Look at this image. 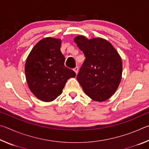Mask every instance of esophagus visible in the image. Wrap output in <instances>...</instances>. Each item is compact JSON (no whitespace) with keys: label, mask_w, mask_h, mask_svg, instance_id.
Segmentation results:
<instances>
[{"label":"esophagus","mask_w":149,"mask_h":149,"mask_svg":"<svg viewBox=\"0 0 149 149\" xmlns=\"http://www.w3.org/2000/svg\"><path fill=\"white\" fill-rule=\"evenodd\" d=\"M74 72H75V74H77V72H78V70H79V68H78L77 66V67H75V68H74Z\"/></svg>","instance_id":"1"}]
</instances>
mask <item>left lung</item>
Returning a JSON list of instances; mask_svg holds the SVG:
<instances>
[{"label":"left lung","instance_id":"8db88e82","mask_svg":"<svg viewBox=\"0 0 149 149\" xmlns=\"http://www.w3.org/2000/svg\"><path fill=\"white\" fill-rule=\"evenodd\" d=\"M85 57L77 75L78 81L88 97L102 102L116 92L122 74V59L107 40L88 39L84 36L74 39Z\"/></svg>","mask_w":149,"mask_h":149}]
</instances>
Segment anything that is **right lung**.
Segmentation results:
<instances>
[{
    "instance_id": "1",
    "label": "right lung",
    "mask_w": 149,
    "mask_h": 149,
    "mask_svg": "<svg viewBox=\"0 0 149 149\" xmlns=\"http://www.w3.org/2000/svg\"><path fill=\"white\" fill-rule=\"evenodd\" d=\"M60 47L61 40L47 37L35 45L26 60L25 72L29 89L42 101L56 99L68 79L76 75L65 66Z\"/></svg>"
}]
</instances>
